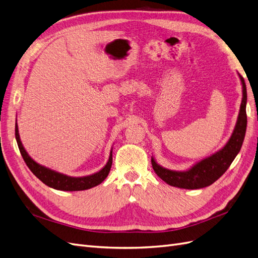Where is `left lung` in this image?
<instances>
[{"instance_id":"8db88e82","label":"left lung","mask_w":258,"mask_h":258,"mask_svg":"<svg viewBox=\"0 0 258 258\" xmlns=\"http://www.w3.org/2000/svg\"><path fill=\"white\" fill-rule=\"evenodd\" d=\"M240 80L242 83V88H243V98H242L236 128L228 143L225 145L223 150L198 162L196 166H194L188 171H185V172H177V171L162 168L152 158V165L155 173L162 181H165L171 186L179 187V188L198 189L213 184L216 179L220 178L227 171L241 150L246 131V86L244 79L241 75Z\"/></svg>"}]
</instances>
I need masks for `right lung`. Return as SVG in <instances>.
<instances>
[{
	"mask_svg": "<svg viewBox=\"0 0 258 258\" xmlns=\"http://www.w3.org/2000/svg\"><path fill=\"white\" fill-rule=\"evenodd\" d=\"M15 136H16L20 154L22 156L23 160H25V162L27 163L28 168L32 171V173L37 178H40L45 185L52 187V188H54V189L67 190V191L89 189V188H91V187H95V186L99 185L100 183H102L106 178V176L108 175V173H110V170L112 167V161H113L112 152H111L110 158H108V161L105 165V167L103 169H101L99 172L88 175V176L72 177V176H68L66 174H61L59 172H56V171L38 165L37 162H35L32 158H31L28 155V153L25 151V148H23V146L20 142L17 123H16V128H15Z\"/></svg>",
	"mask_w": 258,
	"mask_h": 258,
	"instance_id": "right-lung-1",
	"label": "right lung"
}]
</instances>
